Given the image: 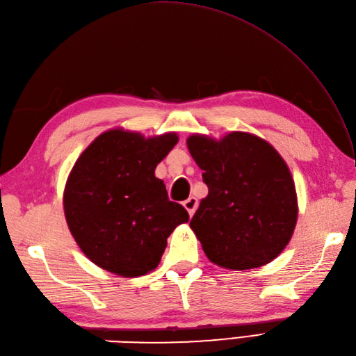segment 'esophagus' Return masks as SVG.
Here are the masks:
<instances>
[{
    "label": "esophagus",
    "instance_id": "esophagus-1",
    "mask_svg": "<svg viewBox=\"0 0 356 356\" xmlns=\"http://www.w3.org/2000/svg\"><path fill=\"white\" fill-rule=\"evenodd\" d=\"M184 208L188 211V214H190V217H193L194 216V213H195V209H197V199L195 197H188L185 202H184Z\"/></svg>",
    "mask_w": 356,
    "mask_h": 356
}]
</instances>
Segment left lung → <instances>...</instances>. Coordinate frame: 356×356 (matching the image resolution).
I'll list each match as a JSON object with an SVG mask.
<instances>
[{"mask_svg": "<svg viewBox=\"0 0 356 356\" xmlns=\"http://www.w3.org/2000/svg\"><path fill=\"white\" fill-rule=\"evenodd\" d=\"M186 145L208 185L190 226L209 261L246 270L277 259L298 218L297 191L284 159L268 140L246 131L220 139L194 133Z\"/></svg>", "mask_w": 356, "mask_h": 356, "instance_id": "obj_1", "label": "left lung"}]
</instances>
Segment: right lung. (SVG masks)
<instances>
[{"mask_svg":"<svg viewBox=\"0 0 356 356\" xmlns=\"http://www.w3.org/2000/svg\"><path fill=\"white\" fill-rule=\"evenodd\" d=\"M179 142L170 131L145 138L122 127L101 133L67 177V226L96 266L133 278L154 270L166 238L186 223V209L170 202L156 166Z\"/></svg>","mask_w":356,"mask_h":356,"instance_id":"add662e5","label":"right lung"}]
</instances>
